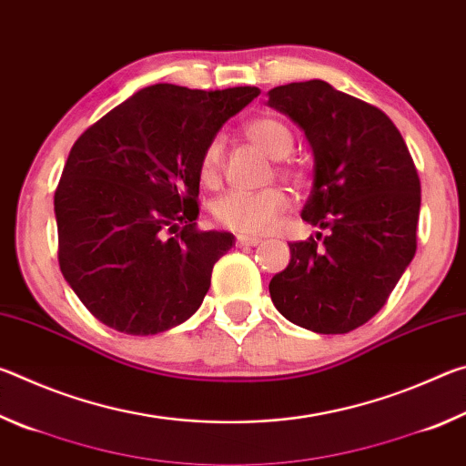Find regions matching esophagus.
Returning <instances> with one entry per match:
<instances>
[{
    "mask_svg": "<svg viewBox=\"0 0 466 466\" xmlns=\"http://www.w3.org/2000/svg\"><path fill=\"white\" fill-rule=\"evenodd\" d=\"M258 242H261V238H257V236H247V234L236 236V247H257Z\"/></svg>",
    "mask_w": 466,
    "mask_h": 466,
    "instance_id": "obj_1",
    "label": "esophagus"
}]
</instances>
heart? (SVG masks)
Returning a JSON list of instances; mask_svg holds the SVG:
<instances>
[{
    "mask_svg": "<svg viewBox=\"0 0 466 466\" xmlns=\"http://www.w3.org/2000/svg\"><path fill=\"white\" fill-rule=\"evenodd\" d=\"M252 144L263 149L267 156L275 160H283L294 149V133L286 123L273 116H257L244 123ZM222 139L214 137L205 146L199 160V178L205 187H216L222 177ZM281 170L291 175V168L283 164ZM289 197L281 187H267L261 191H230L219 197L214 203V218L219 226L234 232L261 234L269 230L275 219L286 211Z\"/></svg>",
    "mask_w": 466,
    "mask_h": 466,
    "instance_id": "heart-1",
    "label": "heart"
}]
</instances>
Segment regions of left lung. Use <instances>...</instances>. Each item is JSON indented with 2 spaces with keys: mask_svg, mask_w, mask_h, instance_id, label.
Masks as SVG:
<instances>
[{
  "mask_svg": "<svg viewBox=\"0 0 466 466\" xmlns=\"http://www.w3.org/2000/svg\"><path fill=\"white\" fill-rule=\"evenodd\" d=\"M269 105L309 139L314 187L302 219L327 230L289 242L271 299L298 327L350 333L382 309L415 257L421 185L413 157L380 108L322 80L278 86Z\"/></svg>",
  "mask_w": 466,
  "mask_h": 466,
  "instance_id": "1",
  "label": "left lung"
}]
</instances>
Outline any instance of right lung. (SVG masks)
<instances>
[{"label":"right lung","instance_id":"obj_1","mask_svg":"<svg viewBox=\"0 0 466 466\" xmlns=\"http://www.w3.org/2000/svg\"><path fill=\"white\" fill-rule=\"evenodd\" d=\"M255 86L156 84L90 125L55 191L59 267L102 325L156 335L199 309L230 232H203L199 160Z\"/></svg>","mask_w":466,"mask_h":466}]
</instances>
